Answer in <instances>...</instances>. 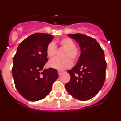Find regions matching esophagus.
I'll use <instances>...</instances> for the list:
<instances>
[{"label":"esophagus","mask_w":121,"mask_h":121,"mask_svg":"<svg viewBox=\"0 0 121 121\" xmlns=\"http://www.w3.org/2000/svg\"><path fill=\"white\" fill-rule=\"evenodd\" d=\"M63 72H64V71H63V70H58V74L59 75L61 74Z\"/></svg>","instance_id":"1"}]
</instances>
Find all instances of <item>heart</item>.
<instances>
[{
    "label": "heart",
    "mask_w": 121,
    "mask_h": 121,
    "mask_svg": "<svg viewBox=\"0 0 121 121\" xmlns=\"http://www.w3.org/2000/svg\"><path fill=\"white\" fill-rule=\"evenodd\" d=\"M59 43L62 47L65 49L63 56L64 58H56L50 60L48 66L56 70H64L71 65L73 61H76L79 57V51L76 48L74 42L69 37H64L59 40ZM57 53V46L54 42H50L46 48V53L48 57H53ZM68 57L70 58H68Z\"/></svg>",
    "instance_id": "heart-1"
}]
</instances>
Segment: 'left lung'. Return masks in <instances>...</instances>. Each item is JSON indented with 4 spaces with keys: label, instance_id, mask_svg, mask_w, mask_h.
<instances>
[{
    "label": "left lung",
    "instance_id": "obj_1",
    "mask_svg": "<svg viewBox=\"0 0 121 121\" xmlns=\"http://www.w3.org/2000/svg\"><path fill=\"white\" fill-rule=\"evenodd\" d=\"M81 48L78 63L68 73L70 81L65 84L68 93L80 100L91 99L102 88L105 79L107 63L104 52L95 39L82 34L68 35Z\"/></svg>",
    "mask_w": 121,
    "mask_h": 121
}]
</instances>
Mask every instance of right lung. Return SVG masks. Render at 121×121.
<instances>
[{"label":"right lung","mask_w":121,"mask_h":121,"mask_svg":"<svg viewBox=\"0 0 121 121\" xmlns=\"http://www.w3.org/2000/svg\"><path fill=\"white\" fill-rule=\"evenodd\" d=\"M53 39L51 35L37 33L26 37L18 46L13 58V77L16 89L26 100L43 99L58 78L56 69L43 70L48 61L46 48Z\"/></svg>","instance_id":"obj_1"}]
</instances>
